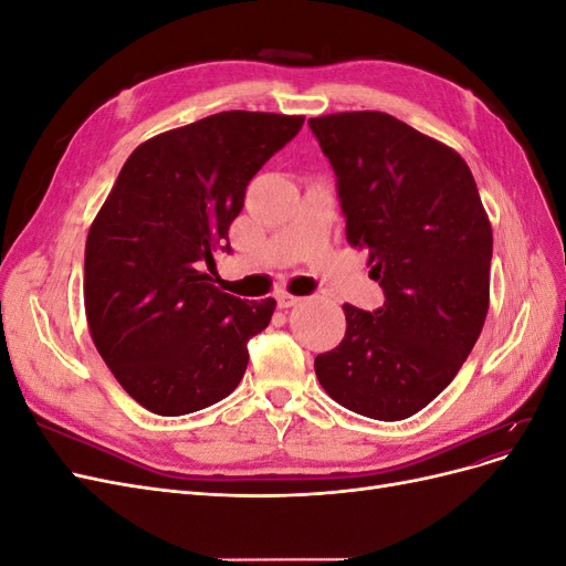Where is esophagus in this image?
I'll use <instances>...</instances> for the list:
<instances>
[{
    "instance_id": "esophagus-1",
    "label": "esophagus",
    "mask_w": 566,
    "mask_h": 566,
    "mask_svg": "<svg viewBox=\"0 0 566 566\" xmlns=\"http://www.w3.org/2000/svg\"><path fill=\"white\" fill-rule=\"evenodd\" d=\"M276 302H279L281 310H290V306L300 304L302 297H295V295H290V293H279V295H276Z\"/></svg>"
}]
</instances>
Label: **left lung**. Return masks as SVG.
<instances>
[{
    "mask_svg": "<svg viewBox=\"0 0 566 566\" xmlns=\"http://www.w3.org/2000/svg\"><path fill=\"white\" fill-rule=\"evenodd\" d=\"M337 177L347 241L368 250L385 304H345L347 333L314 368L339 406L373 420L416 416L451 385L484 328L491 221L468 163L394 115L312 117Z\"/></svg>",
    "mask_w": 566,
    "mask_h": 566,
    "instance_id": "8db88e82",
    "label": "left lung"
}]
</instances>
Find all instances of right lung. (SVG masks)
Segmentation results:
<instances>
[{
    "mask_svg": "<svg viewBox=\"0 0 566 566\" xmlns=\"http://www.w3.org/2000/svg\"><path fill=\"white\" fill-rule=\"evenodd\" d=\"M302 115L227 111L136 146L84 248L94 345L129 397L156 416L208 408L238 387L248 342L276 300L221 293L205 266L231 252L229 227L262 165Z\"/></svg>",
    "mask_w": 566,
    "mask_h": 566,
    "instance_id": "add662e5",
    "label": "right lung"
}]
</instances>
